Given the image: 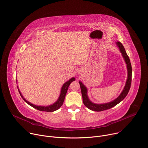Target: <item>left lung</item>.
<instances>
[{
    "instance_id": "8db88e82",
    "label": "left lung",
    "mask_w": 148,
    "mask_h": 148,
    "mask_svg": "<svg viewBox=\"0 0 148 148\" xmlns=\"http://www.w3.org/2000/svg\"><path fill=\"white\" fill-rule=\"evenodd\" d=\"M116 45L118 46L121 52L122 53V56L126 63L127 70V79L126 80L125 86L124 87L123 91L120 94V95L114 101H113L110 102H109V103H106L96 104V103H94L92 102L89 100L88 94H87V93H88L87 88L82 84V82H79L82 95V98H83V102H84V105H85V106L87 107L88 109H89L91 110L96 111V112H101V111H103V110H107V109L113 108V106H116V105L122 101H123L129 91L130 85H131V82H132V66H131L130 59L126 52L125 47H123V45L120 42H117Z\"/></svg>"
}]
</instances>
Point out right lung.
I'll use <instances>...</instances> for the list:
<instances>
[{
  "mask_svg": "<svg viewBox=\"0 0 148 148\" xmlns=\"http://www.w3.org/2000/svg\"><path fill=\"white\" fill-rule=\"evenodd\" d=\"M75 80V77H72L71 78V79H69L68 81H67L66 82H65L63 85L62 86V89H61V92H60V96L58 98V101L54 103L53 104L51 105H49V106H37V105H34L32 104L31 103H30L29 102H28L27 101H26L25 98L23 97V96L22 95L21 93L19 91V88H18V90H19V92L21 96V97H22V99L27 103L29 104L30 106H31L32 107L34 108L39 110H40V111H45V112H54L58 109H59L61 106L62 105H63V103L64 102V97H65V96H66V94L67 93V91H68V89L70 85V84L73 81H74Z\"/></svg>",
  "mask_w": 148,
  "mask_h": 148,
  "instance_id": "obj_1",
  "label": "right lung"
}]
</instances>
